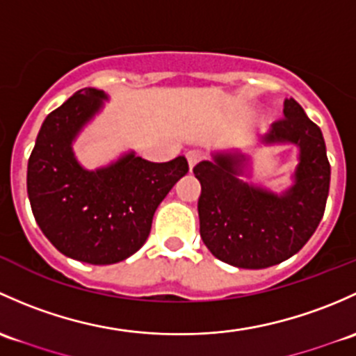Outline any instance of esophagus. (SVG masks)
Here are the masks:
<instances>
[{"mask_svg": "<svg viewBox=\"0 0 356 356\" xmlns=\"http://www.w3.org/2000/svg\"><path fill=\"white\" fill-rule=\"evenodd\" d=\"M186 161H188V168L192 171L195 168V164H199L202 161V154L199 151H188L186 152Z\"/></svg>", "mask_w": 356, "mask_h": 356, "instance_id": "1", "label": "esophagus"}]
</instances>
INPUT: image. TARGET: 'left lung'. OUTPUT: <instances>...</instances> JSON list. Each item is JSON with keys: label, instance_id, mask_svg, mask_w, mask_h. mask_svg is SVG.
<instances>
[{"label": "left lung", "instance_id": "obj_1", "mask_svg": "<svg viewBox=\"0 0 356 356\" xmlns=\"http://www.w3.org/2000/svg\"><path fill=\"white\" fill-rule=\"evenodd\" d=\"M284 120L259 135L262 145H295L298 163L291 185L280 193L245 181L252 157L240 149L214 151L193 175L200 181V238L216 259L240 269H266L302 250L329 195L331 166L321 128L295 99H284Z\"/></svg>", "mask_w": 356, "mask_h": 356}]
</instances>
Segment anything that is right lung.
<instances>
[{
	"label": "right lung",
	"mask_w": 356,
	"mask_h": 356,
	"mask_svg": "<svg viewBox=\"0 0 356 356\" xmlns=\"http://www.w3.org/2000/svg\"><path fill=\"white\" fill-rule=\"evenodd\" d=\"M82 89L46 116L29 157L27 193L41 232L63 255L94 266L122 262L151 233L157 205L188 173L185 156L151 163L134 151L87 170L73 142L108 101Z\"/></svg>",
	"instance_id": "1"
}]
</instances>
